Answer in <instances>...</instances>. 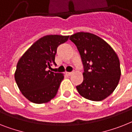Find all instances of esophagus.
<instances>
[{"mask_svg":"<svg viewBox=\"0 0 132 132\" xmlns=\"http://www.w3.org/2000/svg\"><path fill=\"white\" fill-rule=\"evenodd\" d=\"M72 74H73V72H66V75H68V76H71Z\"/></svg>","mask_w":132,"mask_h":132,"instance_id":"obj_1","label":"esophagus"}]
</instances>
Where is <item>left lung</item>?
Segmentation results:
<instances>
[{
    "mask_svg": "<svg viewBox=\"0 0 132 132\" xmlns=\"http://www.w3.org/2000/svg\"><path fill=\"white\" fill-rule=\"evenodd\" d=\"M76 45L84 66L83 82L76 86L85 98L100 101L117 87L121 76L120 63L115 51L95 34L78 32L70 37Z\"/></svg>",
    "mask_w": 132,
    "mask_h": 132,
    "instance_id": "left-lung-1",
    "label": "left lung"
}]
</instances>
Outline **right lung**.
<instances>
[{"instance_id": "1", "label": "right lung", "mask_w": 132, "mask_h": 132, "mask_svg": "<svg viewBox=\"0 0 132 132\" xmlns=\"http://www.w3.org/2000/svg\"><path fill=\"white\" fill-rule=\"evenodd\" d=\"M69 36L49 35L39 39L18 61L15 73L16 85L32 103H45L57 94L64 75L50 71L56 65L57 47L68 41Z\"/></svg>"}]
</instances>
